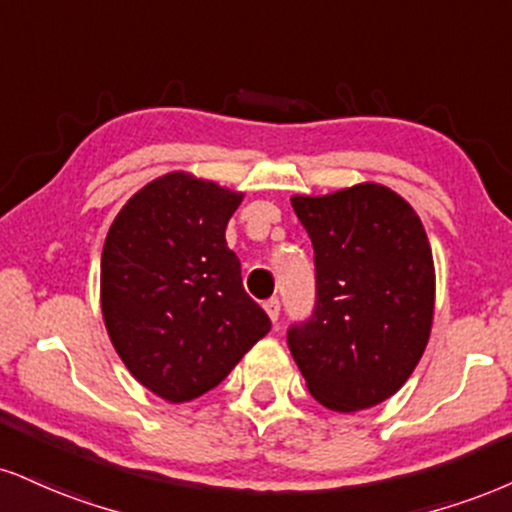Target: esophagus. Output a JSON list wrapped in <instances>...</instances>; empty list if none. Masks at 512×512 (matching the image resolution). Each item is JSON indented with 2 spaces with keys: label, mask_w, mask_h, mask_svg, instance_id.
Masks as SVG:
<instances>
[{
  "label": "esophagus",
  "mask_w": 512,
  "mask_h": 512,
  "mask_svg": "<svg viewBox=\"0 0 512 512\" xmlns=\"http://www.w3.org/2000/svg\"><path fill=\"white\" fill-rule=\"evenodd\" d=\"M264 312H267L269 319L276 324V319H279V312H281V303L279 298H269L267 303H264Z\"/></svg>",
  "instance_id": "34e87169"
}]
</instances>
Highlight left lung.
<instances>
[{
	"label": "left lung",
	"mask_w": 512,
	"mask_h": 512,
	"mask_svg": "<svg viewBox=\"0 0 512 512\" xmlns=\"http://www.w3.org/2000/svg\"><path fill=\"white\" fill-rule=\"evenodd\" d=\"M291 205L317 267L315 312L288 329L307 391L336 412L384 403L410 379L432 334L427 231L408 200L372 181L293 195Z\"/></svg>",
	"instance_id": "obj_1"
}]
</instances>
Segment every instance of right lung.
Masks as SVG:
<instances>
[{
    "instance_id": "1",
    "label": "right lung",
    "mask_w": 512,
    "mask_h": 512,
    "mask_svg": "<svg viewBox=\"0 0 512 512\" xmlns=\"http://www.w3.org/2000/svg\"><path fill=\"white\" fill-rule=\"evenodd\" d=\"M240 202L238 190L171 171L121 207L104 240L107 334L135 381L169 403L219 386L272 329L226 245Z\"/></svg>"
}]
</instances>
